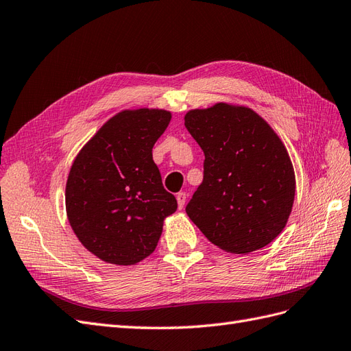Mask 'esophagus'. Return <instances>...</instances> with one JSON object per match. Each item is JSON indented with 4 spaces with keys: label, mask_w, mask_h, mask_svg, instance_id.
Instances as JSON below:
<instances>
[{
    "label": "esophagus",
    "mask_w": 351,
    "mask_h": 351,
    "mask_svg": "<svg viewBox=\"0 0 351 351\" xmlns=\"http://www.w3.org/2000/svg\"><path fill=\"white\" fill-rule=\"evenodd\" d=\"M187 200V193L186 192H180L177 193V204H178V209H183L186 205Z\"/></svg>",
    "instance_id": "34e87169"
}]
</instances>
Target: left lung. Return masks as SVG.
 Wrapping results in <instances>:
<instances>
[{
    "label": "left lung",
    "mask_w": 351,
    "mask_h": 351,
    "mask_svg": "<svg viewBox=\"0 0 351 351\" xmlns=\"http://www.w3.org/2000/svg\"><path fill=\"white\" fill-rule=\"evenodd\" d=\"M184 125L205 154L204 182L186 206L215 246L250 253L284 230L294 202V169L285 146L261 115L219 102L192 110Z\"/></svg>",
    "instance_id": "left-lung-1"
}]
</instances>
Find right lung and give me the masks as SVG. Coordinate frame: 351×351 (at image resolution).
I'll use <instances>...</instances> for the list:
<instances>
[{"label":"right lung","mask_w":351,"mask_h":351,"mask_svg":"<svg viewBox=\"0 0 351 351\" xmlns=\"http://www.w3.org/2000/svg\"><path fill=\"white\" fill-rule=\"evenodd\" d=\"M171 112L123 111L105 123L74 159L66 186L70 226L99 259L134 265L155 250L164 219L177 209L164 189L152 147Z\"/></svg>","instance_id":"right-lung-1"}]
</instances>
